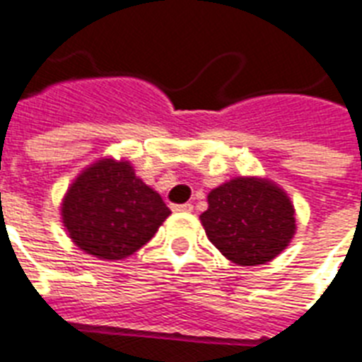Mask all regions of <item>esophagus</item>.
Listing matches in <instances>:
<instances>
[{"instance_id": "obj_1", "label": "esophagus", "mask_w": 362, "mask_h": 362, "mask_svg": "<svg viewBox=\"0 0 362 362\" xmlns=\"http://www.w3.org/2000/svg\"><path fill=\"white\" fill-rule=\"evenodd\" d=\"M173 211H191L193 210V204L186 202V204H173Z\"/></svg>"}]
</instances>
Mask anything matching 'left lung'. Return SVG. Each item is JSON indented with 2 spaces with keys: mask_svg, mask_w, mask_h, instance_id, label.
I'll list each match as a JSON object with an SVG mask.
<instances>
[{
  "mask_svg": "<svg viewBox=\"0 0 362 362\" xmlns=\"http://www.w3.org/2000/svg\"><path fill=\"white\" fill-rule=\"evenodd\" d=\"M201 221L210 242L240 266L273 260L296 232L286 193L258 178H234L210 191Z\"/></svg>",
  "mask_w": 362,
  "mask_h": 362,
  "instance_id": "1",
  "label": "left lung"
}]
</instances>
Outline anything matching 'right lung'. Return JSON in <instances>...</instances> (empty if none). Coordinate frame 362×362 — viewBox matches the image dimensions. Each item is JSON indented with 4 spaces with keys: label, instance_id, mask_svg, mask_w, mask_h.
<instances>
[{
    "label": "right lung",
    "instance_id": "obj_1",
    "mask_svg": "<svg viewBox=\"0 0 362 362\" xmlns=\"http://www.w3.org/2000/svg\"><path fill=\"white\" fill-rule=\"evenodd\" d=\"M169 214L163 199L135 176L128 161L102 160L90 165L63 201V223L72 242L104 260L134 255Z\"/></svg>",
    "mask_w": 362,
    "mask_h": 362
}]
</instances>
